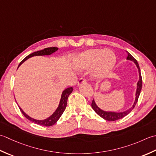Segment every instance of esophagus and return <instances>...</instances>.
I'll use <instances>...</instances> for the list:
<instances>
[{
    "label": "esophagus",
    "mask_w": 156,
    "mask_h": 156,
    "mask_svg": "<svg viewBox=\"0 0 156 156\" xmlns=\"http://www.w3.org/2000/svg\"><path fill=\"white\" fill-rule=\"evenodd\" d=\"M86 83V80L84 78H81L77 83V85L79 86V85H81L82 83Z\"/></svg>",
    "instance_id": "34e87169"
}]
</instances>
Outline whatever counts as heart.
<instances>
[{"label":"heart","mask_w":156,"mask_h":156,"mask_svg":"<svg viewBox=\"0 0 156 156\" xmlns=\"http://www.w3.org/2000/svg\"><path fill=\"white\" fill-rule=\"evenodd\" d=\"M114 53L109 49H90L80 54L74 60L75 67L79 70L92 69V77L96 79L106 77L116 64Z\"/></svg>","instance_id":"1"}]
</instances>
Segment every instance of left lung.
<instances>
[{
	"label": "left lung",
	"mask_w": 156,
	"mask_h": 156,
	"mask_svg": "<svg viewBox=\"0 0 156 156\" xmlns=\"http://www.w3.org/2000/svg\"><path fill=\"white\" fill-rule=\"evenodd\" d=\"M126 52L127 53L126 60H131V61H133L134 62L136 66V68L138 69V71H139V81L137 82V83H136L135 99L134 103H133V104L132 105V106L131 108H129V109H127L126 110L122 111V112H113V111H106L101 109L98 106V105L96 104V101H95L94 100H93L91 103L92 108H93L95 112L97 113V114H98V115H99L100 117H101L102 119H104V120H108V121H114V120L121 119L123 118V117L126 116L127 114H129L130 112H131L132 110L135 108L136 102H137L138 98L141 93V90L142 88V78H141L140 68H139L137 61H136V59H135L134 57H133L129 52H128L127 51Z\"/></svg>",
	"instance_id": "left-lung-1"
}]
</instances>
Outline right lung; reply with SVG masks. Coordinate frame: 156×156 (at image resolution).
<instances>
[{"mask_svg": "<svg viewBox=\"0 0 156 156\" xmlns=\"http://www.w3.org/2000/svg\"><path fill=\"white\" fill-rule=\"evenodd\" d=\"M58 50V48L57 47H50V48H44V50H39V51L31 53L27 56L25 57V58L22 60V61L20 62V64L19 65L18 68L20 67L21 65L23 64L25 60H27L28 58H31V57H33L35 56H49V55H51L54 52L57 51ZM73 90V89L72 87H68L65 89V90L62 91L58 106L57 107V108L56 109L55 112H53L52 115H50L49 117H48L47 119H45L44 120H37V119L31 118V117H30V116H28L20 106H19V108H20V110L21 111V112L23 113V115L26 117L28 120H30V121H32L35 123L37 124V125H42V126H52L53 125H55V124L58 121V120L60 119V117L61 116L62 113L64 112V111L66 108V104H67L68 98L69 96V95L72 93Z\"/></svg>", "mask_w": 156, "mask_h": 156, "instance_id": "right-lung-1", "label": "right lung"}]
</instances>
